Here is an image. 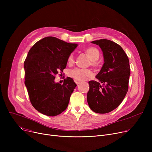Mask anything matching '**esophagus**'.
<instances>
[{
  "label": "esophagus",
  "mask_w": 152,
  "mask_h": 152,
  "mask_svg": "<svg viewBox=\"0 0 152 152\" xmlns=\"http://www.w3.org/2000/svg\"><path fill=\"white\" fill-rule=\"evenodd\" d=\"M75 83L77 85V84H79V83H80V82H79V81H77V80H75Z\"/></svg>",
  "instance_id": "1"
}]
</instances>
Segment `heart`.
<instances>
[{"mask_svg":"<svg viewBox=\"0 0 152 152\" xmlns=\"http://www.w3.org/2000/svg\"><path fill=\"white\" fill-rule=\"evenodd\" d=\"M86 53L89 56L92 60V65H95V61H97L100 57V52L97 48L90 47L86 50ZM74 61L73 54H71L68 58L69 63H72ZM69 76L77 81H84L92 75V72L89 69H83L76 68L69 71Z\"/></svg>","mask_w":152,"mask_h":152,"instance_id":"b5f03b06","label":"heart"}]
</instances>
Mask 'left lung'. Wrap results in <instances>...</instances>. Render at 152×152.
<instances>
[{
	"mask_svg": "<svg viewBox=\"0 0 152 152\" xmlns=\"http://www.w3.org/2000/svg\"><path fill=\"white\" fill-rule=\"evenodd\" d=\"M103 52L104 63L97 75L99 81H90L87 100L90 108L97 113H107L116 108L128 91L130 65L122 47L108 39L91 42Z\"/></svg>",
	"mask_w": 152,
	"mask_h": 152,
	"instance_id": "left-lung-1",
	"label": "left lung"
}]
</instances>
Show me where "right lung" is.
Segmentation results:
<instances>
[{"mask_svg": "<svg viewBox=\"0 0 152 152\" xmlns=\"http://www.w3.org/2000/svg\"><path fill=\"white\" fill-rule=\"evenodd\" d=\"M77 44L68 43L55 37H46L29 50L24 63L25 84L32 105L39 112L55 116L65 111L76 84L68 77L61 85L55 75L66 66Z\"/></svg>", "mask_w": 152, "mask_h": 152, "instance_id": "add662e5", "label": "right lung"}]
</instances>
